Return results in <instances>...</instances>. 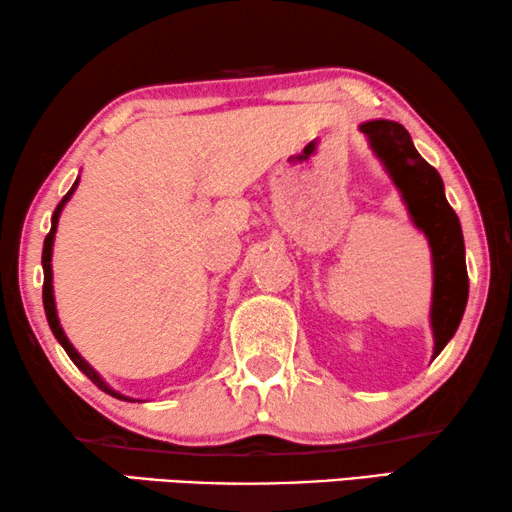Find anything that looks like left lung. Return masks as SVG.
<instances>
[{
  "label": "left lung",
  "mask_w": 512,
  "mask_h": 512,
  "mask_svg": "<svg viewBox=\"0 0 512 512\" xmlns=\"http://www.w3.org/2000/svg\"><path fill=\"white\" fill-rule=\"evenodd\" d=\"M360 131L395 181L415 226L429 238L433 254V356H438L463 320L469 292L458 215L449 206L438 170L424 161L399 122L372 120L360 124Z\"/></svg>",
  "instance_id": "8db88e82"
}]
</instances>
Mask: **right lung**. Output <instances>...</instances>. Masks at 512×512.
I'll return each instance as SVG.
<instances>
[{"label": "right lung", "instance_id": "obj_1", "mask_svg": "<svg viewBox=\"0 0 512 512\" xmlns=\"http://www.w3.org/2000/svg\"><path fill=\"white\" fill-rule=\"evenodd\" d=\"M77 183L79 181H74V186L70 188V192H67V195L61 199V204L56 206V211H54V215H52V231L47 233V238H45V247H43V272H45V283H43V304H45V315H47V322H49V329H52V333L56 335V340L61 342L63 345V349L67 351V356L72 358V363L79 367V370L88 376V379L97 385L99 390H104L106 395H111V397H117V399H124V401H133L131 397H124V395H120V392H115L113 388H108L106 385V381L102 379V376H99L95 370H92V367L86 363V360H83L81 356H79V351L72 347V342L67 340V335L63 333V329H61V322H58V315H56V304H54V286H52V247H54V233H56V226H58V217H61V211H63V206H65V201L72 197V192H74V188H77Z\"/></svg>", "mask_w": 512, "mask_h": 512}]
</instances>
